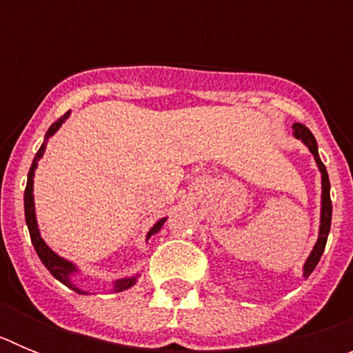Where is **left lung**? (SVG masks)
Here are the masks:
<instances>
[{"instance_id":"8db88e82","label":"left lung","mask_w":353,"mask_h":353,"mask_svg":"<svg viewBox=\"0 0 353 353\" xmlns=\"http://www.w3.org/2000/svg\"><path fill=\"white\" fill-rule=\"evenodd\" d=\"M293 136H295L297 139H301V141L310 148V152L314 157V162H316L318 170H320V174H322V210H320V230H318V240H316V244H314L313 251H311V254L307 256V260H305L304 267H302V270H304L302 276L307 279L310 274L314 270V267L318 265V261H320V258H322L323 249H325V244H327V236H329V232H330V219H332L330 182H329V174H327V170L325 166H323L322 159H320V155H318L316 139H314V136L311 134V130L305 125H302V123H293Z\"/></svg>"}]
</instances>
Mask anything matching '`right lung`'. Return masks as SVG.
Returning a JSON list of instances; mask_svg holds the SVG:
<instances>
[{
  "instance_id": "add662e5",
  "label": "right lung",
  "mask_w": 353,
  "mask_h": 353,
  "mask_svg": "<svg viewBox=\"0 0 353 353\" xmlns=\"http://www.w3.org/2000/svg\"><path fill=\"white\" fill-rule=\"evenodd\" d=\"M68 117H70V111H68V113H65L63 117L60 118V120L54 121V123L49 127V130L46 132V139H43L42 146H40L39 152H37V155H35V159H33V162H31L30 173H28L26 191H24V215H26V224H28V230H30L31 244H33V248H35L37 254H39V258L42 260V263L46 265V269H48L49 272H51L52 276L58 279V281L63 283L65 286L72 288L74 292L83 293V295H88V292H84V290L77 288V286L72 283V276L77 272L76 265L72 263V261L65 260V258L58 256V254H56V252L52 251V249L49 248L46 242H43L42 235H40L39 223H37L35 201H33V176H35V170H37V166H39V161L42 159L43 152H46V146H48V139L51 138L56 130L60 129L61 123H63V121L67 120ZM164 223H166V217L159 219L157 223L154 224V226L150 228L148 235H146V240H148L152 235H155V233L161 232V228H162V224H164ZM138 277H139V274H136V276H129V277H121V279H117V281H113V292H123V290H129L130 286L136 285Z\"/></svg>"
}]
</instances>
